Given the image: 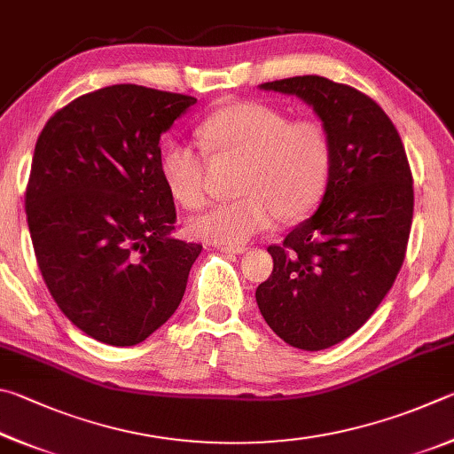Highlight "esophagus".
I'll return each instance as SVG.
<instances>
[{
  "label": "esophagus",
  "instance_id": "34e87169",
  "mask_svg": "<svg viewBox=\"0 0 454 454\" xmlns=\"http://www.w3.org/2000/svg\"><path fill=\"white\" fill-rule=\"evenodd\" d=\"M219 249L223 253H229V255H241V253L247 251L245 245H219Z\"/></svg>",
  "mask_w": 454,
  "mask_h": 454
}]
</instances>
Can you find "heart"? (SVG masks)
<instances>
[{
    "label": "heart",
    "instance_id": "obj_1",
    "mask_svg": "<svg viewBox=\"0 0 454 454\" xmlns=\"http://www.w3.org/2000/svg\"><path fill=\"white\" fill-rule=\"evenodd\" d=\"M199 145L213 161L239 159L235 201L213 205L189 221L193 239L239 245L277 217L297 219L319 203L329 183L331 141L313 119H287L259 101L231 103L197 127ZM159 171L169 195L197 209L207 195V159L189 143L163 149Z\"/></svg>",
    "mask_w": 454,
    "mask_h": 454
}]
</instances>
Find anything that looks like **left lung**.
I'll use <instances>...</instances> for the list:
<instances>
[{
    "label": "left lung",
    "mask_w": 454,
    "mask_h": 454,
    "mask_svg": "<svg viewBox=\"0 0 454 454\" xmlns=\"http://www.w3.org/2000/svg\"><path fill=\"white\" fill-rule=\"evenodd\" d=\"M259 87L309 103L331 141L319 209L269 245L273 273L255 293L285 343L321 351L361 329L391 291L411 233L412 173L391 119L355 87L319 75Z\"/></svg>",
    "instance_id": "8db88e82"
}]
</instances>
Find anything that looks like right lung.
Masks as SVG:
<instances>
[{"instance_id":"add662e5","label":"right lung","mask_w":454,"mask_h":454,"mask_svg":"<svg viewBox=\"0 0 454 454\" xmlns=\"http://www.w3.org/2000/svg\"><path fill=\"white\" fill-rule=\"evenodd\" d=\"M197 103L121 83L85 93L39 133L26 189L37 267L61 313L99 343L133 347L179 307L201 245L177 221L159 139Z\"/></svg>"}]
</instances>
